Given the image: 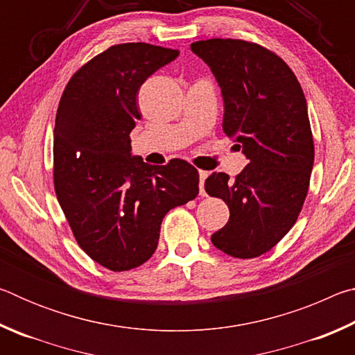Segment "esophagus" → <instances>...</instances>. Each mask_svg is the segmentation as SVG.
Segmentation results:
<instances>
[{
    "label": "esophagus",
    "instance_id": "esophagus-1",
    "mask_svg": "<svg viewBox=\"0 0 355 355\" xmlns=\"http://www.w3.org/2000/svg\"><path fill=\"white\" fill-rule=\"evenodd\" d=\"M207 177H208V172H205V171H199V178H200V182H199L200 196H205V194H207V192H205V188H203V186H205V180H207Z\"/></svg>",
    "mask_w": 355,
    "mask_h": 355
}]
</instances>
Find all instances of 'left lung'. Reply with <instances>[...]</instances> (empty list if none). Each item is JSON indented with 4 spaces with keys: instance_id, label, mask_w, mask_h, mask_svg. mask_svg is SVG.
Segmentation results:
<instances>
[{
    "instance_id": "1",
    "label": "left lung",
    "mask_w": 355,
    "mask_h": 355,
    "mask_svg": "<svg viewBox=\"0 0 355 355\" xmlns=\"http://www.w3.org/2000/svg\"><path fill=\"white\" fill-rule=\"evenodd\" d=\"M191 50L219 84L224 133L249 159L233 182L224 172L205 180L230 209L211 243L235 258L260 257L296 224L307 197L315 147L305 95L291 69L252 42L208 39Z\"/></svg>"
}]
</instances>
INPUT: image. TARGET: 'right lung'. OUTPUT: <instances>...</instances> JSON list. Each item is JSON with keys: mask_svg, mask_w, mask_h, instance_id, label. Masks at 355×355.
Returning a JSON list of instances; mask_svg holds the SVG:
<instances>
[{"mask_svg": "<svg viewBox=\"0 0 355 355\" xmlns=\"http://www.w3.org/2000/svg\"><path fill=\"white\" fill-rule=\"evenodd\" d=\"M178 50L150 44L107 48L71 76L55 125V191L80 248L111 271L141 266L161 222L199 194V172L183 159L150 166L131 155L141 119L137 92Z\"/></svg>", "mask_w": 355, "mask_h": 355, "instance_id": "obj_1", "label": "right lung"}]
</instances>
